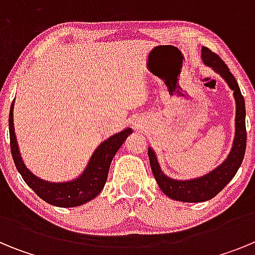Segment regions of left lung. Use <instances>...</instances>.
Segmentation results:
<instances>
[{
    "label": "left lung",
    "instance_id": "8db88e82",
    "mask_svg": "<svg viewBox=\"0 0 255 255\" xmlns=\"http://www.w3.org/2000/svg\"><path fill=\"white\" fill-rule=\"evenodd\" d=\"M202 60L206 66L211 67L224 79L231 91H234L235 98L236 114H235V136H234L233 147L229 155L217 167L209 171L203 176L194 177L188 180H177L167 176L162 171L157 154L154 149L148 147L150 168L154 175V179L168 198L186 203H198L215 198L225 186L235 176L238 170L242 166L243 158L247 148V129H245V101L242 96L240 88L234 75L230 73L229 67L216 53L202 47Z\"/></svg>",
    "mask_w": 255,
    "mask_h": 255
}]
</instances>
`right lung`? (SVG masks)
Returning <instances> with one entry per match:
<instances>
[{"label":"right lung","instance_id":"obj_1","mask_svg":"<svg viewBox=\"0 0 255 255\" xmlns=\"http://www.w3.org/2000/svg\"><path fill=\"white\" fill-rule=\"evenodd\" d=\"M13 102L11 103L10 116H8L11 154L15 166L24 181L26 182V185L31 188V190H34L35 194L42 198L44 202L51 206L62 207V208L82 206L94 199L102 191L107 181L108 170L115 154L120 149L126 138L131 134L132 130L126 128L123 131L117 132L102 141L93 152L84 171L78 177L62 182L48 181L34 175L26 167L25 162L22 161L16 135H15V128H13Z\"/></svg>","mask_w":255,"mask_h":255}]
</instances>
